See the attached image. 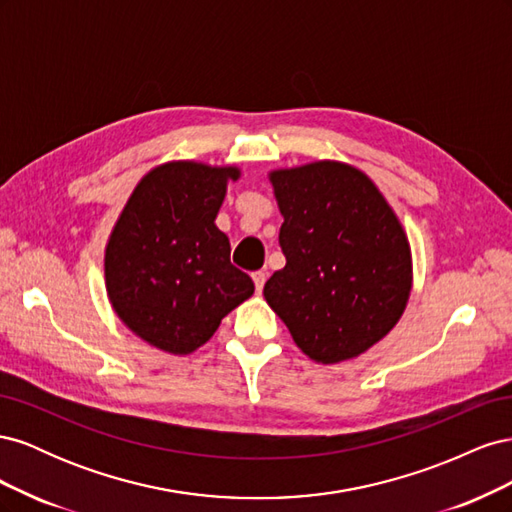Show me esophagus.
Here are the masks:
<instances>
[{
	"instance_id": "1",
	"label": "esophagus",
	"mask_w": 512,
	"mask_h": 512,
	"mask_svg": "<svg viewBox=\"0 0 512 512\" xmlns=\"http://www.w3.org/2000/svg\"><path fill=\"white\" fill-rule=\"evenodd\" d=\"M252 280H254L256 292H262V288H265V282H267V273L265 271H254Z\"/></svg>"
}]
</instances>
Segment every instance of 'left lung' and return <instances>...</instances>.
Returning <instances> with one entry per match:
<instances>
[{
	"mask_svg": "<svg viewBox=\"0 0 512 512\" xmlns=\"http://www.w3.org/2000/svg\"><path fill=\"white\" fill-rule=\"evenodd\" d=\"M269 181L286 267L262 294L309 359L350 361L389 335L408 305L406 230L376 183L346 162L277 168Z\"/></svg>",
	"mask_w": 512,
	"mask_h": 512,
	"instance_id": "left-lung-1",
	"label": "left lung"
}]
</instances>
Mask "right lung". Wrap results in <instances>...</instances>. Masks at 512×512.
<instances>
[{
	"mask_svg": "<svg viewBox=\"0 0 512 512\" xmlns=\"http://www.w3.org/2000/svg\"><path fill=\"white\" fill-rule=\"evenodd\" d=\"M239 177L237 166L166 162L136 183L119 213L104 250L106 294L119 320L149 346L190 354L254 294L215 226L226 185Z\"/></svg>",
	"mask_w": 512,
	"mask_h": 512,
	"instance_id": "obj_1",
	"label": "right lung"
}]
</instances>
